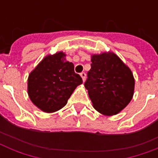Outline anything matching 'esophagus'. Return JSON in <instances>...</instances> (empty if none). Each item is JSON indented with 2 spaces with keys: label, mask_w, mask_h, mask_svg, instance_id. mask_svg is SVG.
Listing matches in <instances>:
<instances>
[{
  "label": "esophagus",
  "mask_w": 158,
  "mask_h": 158,
  "mask_svg": "<svg viewBox=\"0 0 158 158\" xmlns=\"http://www.w3.org/2000/svg\"><path fill=\"white\" fill-rule=\"evenodd\" d=\"M80 76H81L82 79H83V81H85V78H86V74L84 73V72H82L81 74H80Z\"/></svg>",
  "instance_id": "1"
}]
</instances>
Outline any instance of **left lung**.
Returning a JSON list of instances; mask_svg holds the SVG:
<instances>
[{"label": "left lung", "instance_id": "1", "mask_svg": "<svg viewBox=\"0 0 158 158\" xmlns=\"http://www.w3.org/2000/svg\"><path fill=\"white\" fill-rule=\"evenodd\" d=\"M84 86L94 107L105 115H116L130 103L135 79L130 69L113 52L93 55Z\"/></svg>", "mask_w": 158, "mask_h": 158}]
</instances>
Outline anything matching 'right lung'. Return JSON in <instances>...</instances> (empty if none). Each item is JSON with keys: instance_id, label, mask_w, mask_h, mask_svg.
<instances>
[{"instance_id": "add662e5", "label": "right lung", "mask_w": 158, "mask_h": 158, "mask_svg": "<svg viewBox=\"0 0 158 158\" xmlns=\"http://www.w3.org/2000/svg\"><path fill=\"white\" fill-rule=\"evenodd\" d=\"M62 52L46 56L28 79V94L33 103L44 112L52 113L66 105L68 99L83 83Z\"/></svg>"}]
</instances>
